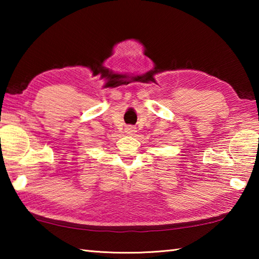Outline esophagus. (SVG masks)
<instances>
[{
	"label": "esophagus",
	"instance_id": "obj_1",
	"mask_svg": "<svg viewBox=\"0 0 259 259\" xmlns=\"http://www.w3.org/2000/svg\"><path fill=\"white\" fill-rule=\"evenodd\" d=\"M135 133H136V128L134 125H128L125 128V134H128V135H135Z\"/></svg>",
	"mask_w": 259,
	"mask_h": 259
}]
</instances>
